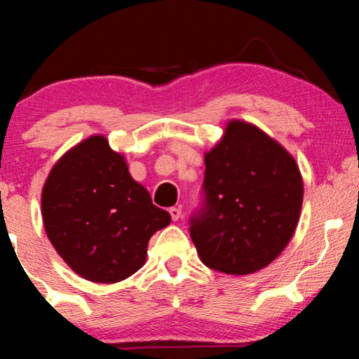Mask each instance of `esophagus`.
Wrapping results in <instances>:
<instances>
[{
    "label": "esophagus",
    "mask_w": 359,
    "mask_h": 359,
    "mask_svg": "<svg viewBox=\"0 0 359 359\" xmlns=\"http://www.w3.org/2000/svg\"><path fill=\"white\" fill-rule=\"evenodd\" d=\"M170 215H171V219H173L175 222H176V220L181 217V209L180 208H171L170 209Z\"/></svg>",
    "instance_id": "obj_1"
}]
</instances>
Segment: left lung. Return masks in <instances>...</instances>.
Returning <instances> with one entry per match:
<instances>
[{"label":"left lung","mask_w":359,"mask_h":359,"mask_svg":"<svg viewBox=\"0 0 359 359\" xmlns=\"http://www.w3.org/2000/svg\"><path fill=\"white\" fill-rule=\"evenodd\" d=\"M204 161L205 205L189 229L201 262L233 276L257 273L296 232L304 199L296 160L259 127L230 119Z\"/></svg>","instance_id":"left-lung-1"}]
</instances>
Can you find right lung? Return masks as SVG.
I'll use <instances>...</instances> for the list:
<instances>
[{"label": "right lung", "instance_id": "add662e5", "mask_svg": "<svg viewBox=\"0 0 359 359\" xmlns=\"http://www.w3.org/2000/svg\"><path fill=\"white\" fill-rule=\"evenodd\" d=\"M41 203L43 229L55 252L91 283H119L139 271L150 237L171 222L132 178L124 155L100 134L58 158Z\"/></svg>", "mask_w": 359, "mask_h": 359}]
</instances>
